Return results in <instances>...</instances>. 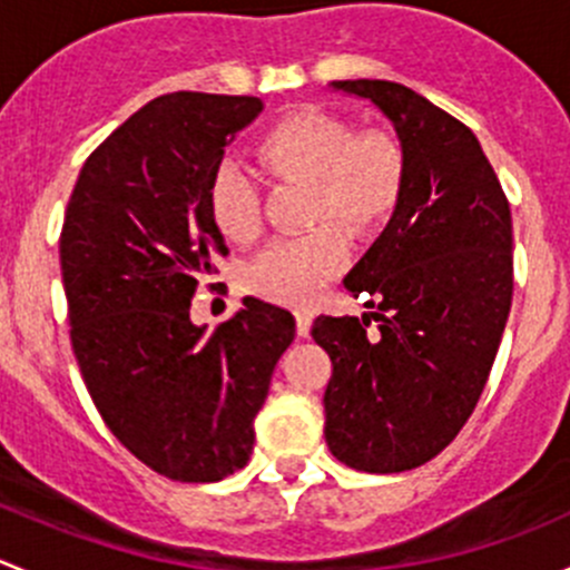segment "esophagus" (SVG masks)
Returning a JSON list of instances; mask_svg holds the SVG:
<instances>
[{"instance_id": "34e87169", "label": "esophagus", "mask_w": 570, "mask_h": 570, "mask_svg": "<svg viewBox=\"0 0 570 570\" xmlns=\"http://www.w3.org/2000/svg\"><path fill=\"white\" fill-rule=\"evenodd\" d=\"M309 326H313V315H309L307 309H296V332H298V337H307Z\"/></svg>"}]
</instances>
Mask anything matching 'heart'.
I'll list each match as a JSON object with an SVG mask.
<instances>
[{"mask_svg": "<svg viewBox=\"0 0 570 570\" xmlns=\"http://www.w3.org/2000/svg\"><path fill=\"white\" fill-rule=\"evenodd\" d=\"M257 158L277 178L309 180V222L324 225L268 244L252 261L246 279L252 291L272 302L309 304L348 261V238L338 226L367 233L395 208L406 178V156L386 131L356 134L340 117L298 111L261 139ZM208 210L230 242H252L263 225V195L255 175L225 158L210 175Z\"/></svg>", "mask_w": 570, "mask_h": 570, "instance_id": "b5f03b06", "label": "heart"}]
</instances>
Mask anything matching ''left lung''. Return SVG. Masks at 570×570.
Returning <instances> with one entry per match:
<instances>
[{"mask_svg": "<svg viewBox=\"0 0 570 570\" xmlns=\"http://www.w3.org/2000/svg\"><path fill=\"white\" fill-rule=\"evenodd\" d=\"M384 111L406 156L390 225L345 277L379 321L318 315L332 360L326 444L360 472H406L442 453L474 412L513 296V225L478 137L422 98L381 79L334 81Z\"/></svg>", "mask_w": 570, "mask_h": 570, "instance_id": "left-lung-1", "label": "left lung"}]
</instances>
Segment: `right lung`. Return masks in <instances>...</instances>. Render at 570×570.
<instances>
[{"label": "right lung", "instance_id": "add662e5", "mask_svg": "<svg viewBox=\"0 0 570 570\" xmlns=\"http://www.w3.org/2000/svg\"><path fill=\"white\" fill-rule=\"evenodd\" d=\"M261 109L252 96L154 98L87 156L62 222L70 345L87 392L128 453L180 483L246 466L255 414L296 334L287 309L252 296L210 332L189 318L197 279L227 255L210 175Z\"/></svg>", "mask_w": 570, "mask_h": 570}]
</instances>
